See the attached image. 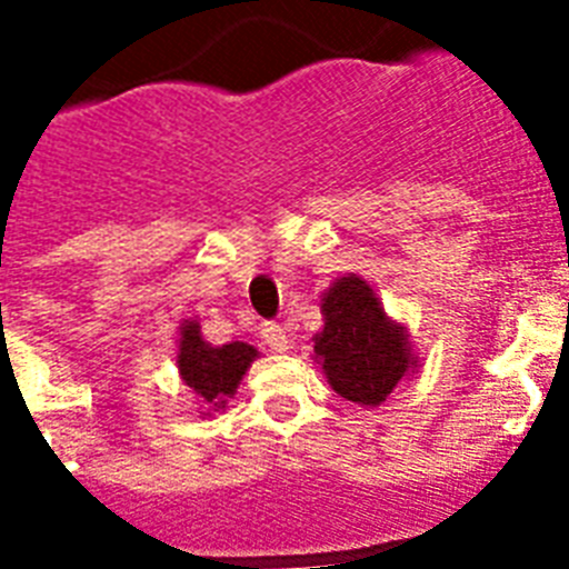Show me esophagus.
<instances>
[{
	"instance_id": "obj_1",
	"label": "esophagus",
	"mask_w": 569,
	"mask_h": 569,
	"mask_svg": "<svg viewBox=\"0 0 569 569\" xmlns=\"http://www.w3.org/2000/svg\"><path fill=\"white\" fill-rule=\"evenodd\" d=\"M262 337H266L268 348L277 351V355H286V351L292 348V337H289V330H286L283 325H266V328H262Z\"/></svg>"
}]
</instances>
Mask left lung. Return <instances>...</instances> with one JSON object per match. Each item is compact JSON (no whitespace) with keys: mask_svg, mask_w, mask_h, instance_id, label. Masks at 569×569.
<instances>
[{"mask_svg":"<svg viewBox=\"0 0 569 569\" xmlns=\"http://www.w3.org/2000/svg\"><path fill=\"white\" fill-rule=\"evenodd\" d=\"M321 325L312 337V363L330 389L360 407L387 401L410 375L419 372V355L405 321L383 310L375 286L360 274H339L321 292Z\"/></svg>","mask_w":569,"mask_h":569,"instance_id":"1","label":"left lung"}]
</instances>
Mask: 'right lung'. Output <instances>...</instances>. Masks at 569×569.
Returning <instances> with one entry per match:
<instances>
[{"label": "right lung", "instance_id": "obj_1", "mask_svg": "<svg viewBox=\"0 0 569 569\" xmlns=\"http://www.w3.org/2000/svg\"><path fill=\"white\" fill-rule=\"evenodd\" d=\"M257 357L259 348L248 342L212 346L200 330V319H182L177 328V372L200 416L221 413Z\"/></svg>", "mask_w": 569, "mask_h": 569}]
</instances>
